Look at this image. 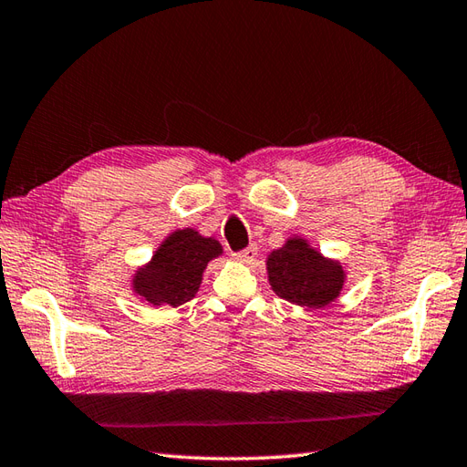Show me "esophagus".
Here are the masks:
<instances>
[{
    "instance_id": "1",
    "label": "esophagus",
    "mask_w": 467,
    "mask_h": 467,
    "mask_svg": "<svg viewBox=\"0 0 467 467\" xmlns=\"http://www.w3.org/2000/svg\"><path fill=\"white\" fill-rule=\"evenodd\" d=\"M254 257H257V246H246L243 251L233 253V259L239 263H251Z\"/></svg>"
}]
</instances>
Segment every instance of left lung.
<instances>
[{
	"mask_svg": "<svg viewBox=\"0 0 467 467\" xmlns=\"http://www.w3.org/2000/svg\"><path fill=\"white\" fill-rule=\"evenodd\" d=\"M275 294L301 307H326L340 296L346 273L340 263L322 257L304 239H289L267 259Z\"/></svg>",
	"mask_w": 467,
	"mask_h": 467,
	"instance_id": "left-lung-1",
	"label": "left lung"
}]
</instances>
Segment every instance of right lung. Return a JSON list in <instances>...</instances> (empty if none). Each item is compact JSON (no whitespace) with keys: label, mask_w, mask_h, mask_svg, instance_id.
Returning <instances> with one entry per match:
<instances>
[{"label":"right lung","mask_w":467,"mask_h":467,"mask_svg":"<svg viewBox=\"0 0 467 467\" xmlns=\"http://www.w3.org/2000/svg\"><path fill=\"white\" fill-rule=\"evenodd\" d=\"M223 253L214 239L182 228L163 241L151 261L135 273L133 289L151 306L178 307L196 296L208 261Z\"/></svg>","instance_id":"add662e5"}]
</instances>
